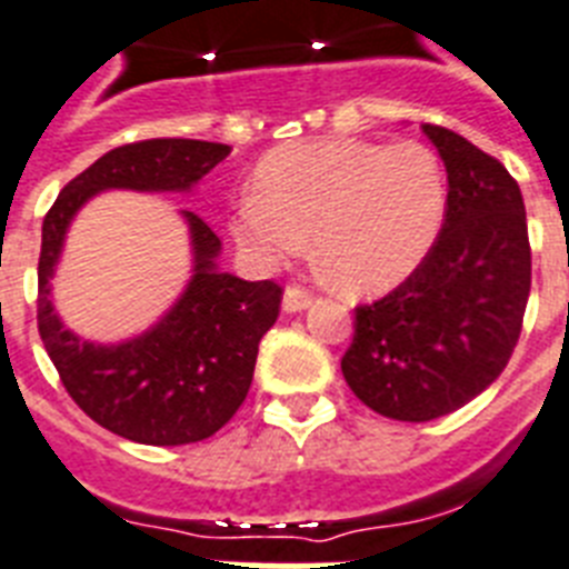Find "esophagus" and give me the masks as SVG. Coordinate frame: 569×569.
Segmentation results:
<instances>
[{"instance_id":"obj_1","label":"esophagus","mask_w":569,"mask_h":569,"mask_svg":"<svg viewBox=\"0 0 569 569\" xmlns=\"http://www.w3.org/2000/svg\"><path fill=\"white\" fill-rule=\"evenodd\" d=\"M312 303V295L307 289H300V286H289L283 295V309L286 312H300V309H307Z\"/></svg>"}]
</instances>
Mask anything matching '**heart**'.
<instances>
[{"instance_id":"obj_1","label":"heart","mask_w":569,"mask_h":569,"mask_svg":"<svg viewBox=\"0 0 569 569\" xmlns=\"http://www.w3.org/2000/svg\"><path fill=\"white\" fill-rule=\"evenodd\" d=\"M445 219V178L415 140L298 142L262 157L230 216L242 257L269 271L303 251L348 292H386L429 253Z\"/></svg>"}]
</instances>
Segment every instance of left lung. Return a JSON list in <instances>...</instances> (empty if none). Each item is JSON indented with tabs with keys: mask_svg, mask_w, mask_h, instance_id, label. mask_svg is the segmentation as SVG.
Segmentation results:
<instances>
[{
	"mask_svg": "<svg viewBox=\"0 0 569 569\" xmlns=\"http://www.w3.org/2000/svg\"><path fill=\"white\" fill-rule=\"evenodd\" d=\"M423 133L447 169L445 224L395 292L357 307L341 357L368 409L409 423L456 412L500 377L532 286L526 207L509 169L441 124Z\"/></svg>",
	"mask_w": 569,
	"mask_h": 569,
	"instance_id": "obj_1",
	"label": "left lung"
}]
</instances>
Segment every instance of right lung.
Instances as JSON below:
<instances>
[{
  "label": "right lung",
  "mask_w": 569,
  "mask_h": 569,
  "mask_svg": "<svg viewBox=\"0 0 569 569\" xmlns=\"http://www.w3.org/2000/svg\"><path fill=\"white\" fill-rule=\"evenodd\" d=\"M230 154L204 140L128 142L99 157L60 189L43 219L37 262V330L63 389L99 427L137 445L178 447L216 436L251 389L260 339L280 316L274 280H239L216 269L221 239L183 210L192 237V280L149 332L122 345H92L67 330L52 307L49 280L69 221L104 189L187 192Z\"/></svg>",
  "instance_id": "obj_1"
}]
</instances>
